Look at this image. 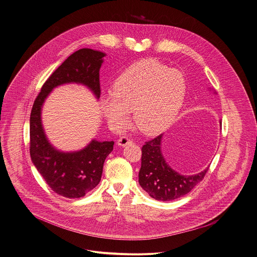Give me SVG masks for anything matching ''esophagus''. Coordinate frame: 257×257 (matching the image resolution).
Listing matches in <instances>:
<instances>
[{
	"mask_svg": "<svg viewBox=\"0 0 257 257\" xmlns=\"http://www.w3.org/2000/svg\"><path fill=\"white\" fill-rule=\"evenodd\" d=\"M132 143V141L130 140V139H128L127 137H120L119 139H118V141H117V145L118 146H120V147H125V146H127V145H130Z\"/></svg>",
	"mask_w": 257,
	"mask_h": 257,
	"instance_id": "esophagus-1",
	"label": "esophagus"
}]
</instances>
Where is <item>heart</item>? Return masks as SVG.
Instances as JSON below:
<instances>
[{
  "mask_svg": "<svg viewBox=\"0 0 257 257\" xmlns=\"http://www.w3.org/2000/svg\"><path fill=\"white\" fill-rule=\"evenodd\" d=\"M186 92L183 75L154 59L135 62L101 97V111L114 130L125 128L133 111L135 126L146 135L166 131L179 113Z\"/></svg>",
  "mask_w": 257,
  "mask_h": 257,
  "instance_id": "b5f03b06",
  "label": "heart"
}]
</instances>
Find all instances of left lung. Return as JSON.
Listing matches in <instances>:
<instances>
[{
  "mask_svg": "<svg viewBox=\"0 0 257 257\" xmlns=\"http://www.w3.org/2000/svg\"><path fill=\"white\" fill-rule=\"evenodd\" d=\"M214 93L216 94L215 91ZM163 136L162 134L143 146L139 183L152 198L171 201L189 193L204 178L208 168L192 175H183L171 169L162 152Z\"/></svg>",
  "mask_w": 257,
  "mask_h": 257,
  "instance_id": "8db88e82",
  "label": "left lung"
}]
</instances>
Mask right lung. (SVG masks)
<instances>
[{
	"label": "right lung",
	"mask_w": 257,
	"mask_h": 257,
	"mask_svg": "<svg viewBox=\"0 0 257 257\" xmlns=\"http://www.w3.org/2000/svg\"><path fill=\"white\" fill-rule=\"evenodd\" d=\"M106 54L83 48L67 58L41 87L34 100L30 120V157L36 170L50 188L66 198H80L93 189L100 181L103 164L113 150V141L92 139L85 148L63 152L49 142L41 120L43 104L59 86L79 84L100 96L99 70Z\"/></svg>",
	"instance_id": "1"
}]
</instances>
